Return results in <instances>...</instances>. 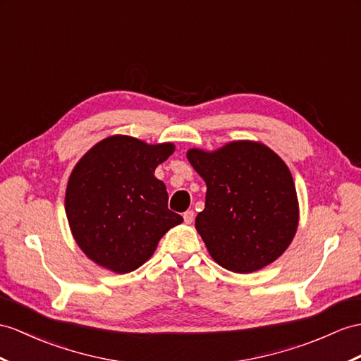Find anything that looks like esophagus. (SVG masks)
<instances>
[{
	"mask_svg": "<svg viewBox=\"0 0 361 361\" xmlns=\"http://www.w3.org/2000/svg\"><path fill=\"white\" fill-rule=\"evenodd\" d=\"M192 219H195V211L192 209H188V211H185V213H183V221H185V224H191L192 222Z\"/></svg>",
	"mask_w": 361,
	"mask_h": 361,
	"instance_id": "esophagus-1",
	"label": "esophagus"
}]
</instances>
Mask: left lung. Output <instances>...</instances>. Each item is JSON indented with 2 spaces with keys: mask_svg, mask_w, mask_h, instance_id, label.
<instances>
[{
  "mask_svg": "<svg viewBox=\"0 0 361 361\" xmlns=\"http://www.w3.org/2000/svg\"><path fill=\"white\" fill-rule=\"evenodd\" d=\"M187 157L207 183L196 230L211 257L245 274L282 256L298 225L297 192L286 164L251 140H235L211 153L191 148Z\"/></svg>",
  "mask_w": 361,
  "mask_h": 361,
  "instance_id": "1",
  "label": "left lung"
}]
</instances>
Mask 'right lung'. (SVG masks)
<instances>
[{"label": "right lung", "instance_id": "right-lung-1", "mask_svg": "<svg viewBox=\"0 0 361 361\" xmlns=\"http://www.w3.org/2000/svg\"><path fill=\"white\" fill-rule=\"evenodd\" d=\"M174 152L171 142L150 145L116 135L87 152L70 174L66 214L79 248L118 274L137 269L183 219L169 209L156 166Z\"/></svg>", "mask_w": 361, "mask_h": 361}]
</instances>
